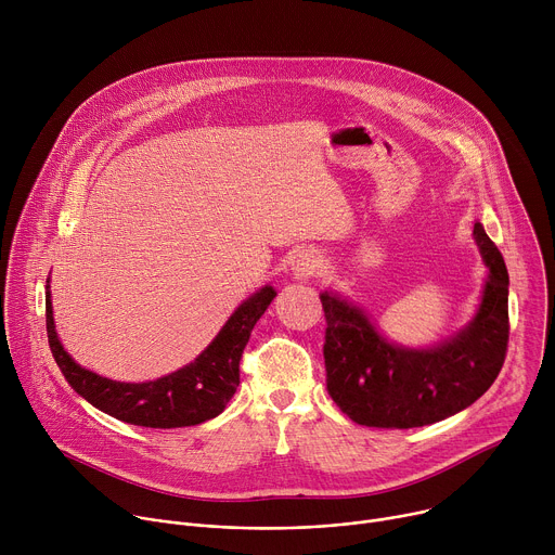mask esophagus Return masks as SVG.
Segmentation results:
<instances>
[{
  "mask_svg": "<svg viewBox=\"0 0 555 555\" xmlns=\"http://www.w3.org/2000/svg\"><path fill=\"white\" fill-rule=\"evenodd\" d=\"M321 270H323V257H321V253H315L311 248L302 250L292 263V274L296 281H307V279L319 274Z\"/></svg>",
  "mask_w": 555,
  "mask_h": 555,
  "instance_id": "obj_1",
  "label": "esophagus"
}]
</instances>
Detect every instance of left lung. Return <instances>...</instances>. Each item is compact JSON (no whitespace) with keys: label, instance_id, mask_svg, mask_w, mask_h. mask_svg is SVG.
Masks as SVG:
<instances>
[{"label":"left lung","instance_id":"obj_1","mask_svg":"<svg viewBox=\"0 0 555 555\" xmlns=\"http://www.w3.org/2000/svg\"><path fill=\"white\" fill-rule=\"evenodd\" d=\"M474 242L488 268L472 321L433 347L390 343L362 307L323 292L327 390L349 420L371 428H417L452 417L494 384L509 338V274L503 255L474 223Z\"/></svg>","mask_w":555,"mask_h":555}]
</instances>
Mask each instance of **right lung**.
Wrapping results in <instances>:
<instances>
[{
    "label": "right lung",
    "mask_w": 555,
    "mask_h": 555,
    "mask_svg": "<svg viewBox=\"0 0 555 555\" xmlns=\"http://www.w3.org/2000/svg\"><path fill=\"white\" fill-rule=\"evenodd\" d=\"M276 289L263 285L236 307L212 343L186 366L151 382H116L81 364L63 349L52 313L50 276L46 281V330L50 351L67 384L94 409L144 428L197 426L217 417L240 386V360L257 321Z\"/></svg>",
    "instance_id": "add662e5"
}]
</instances>
